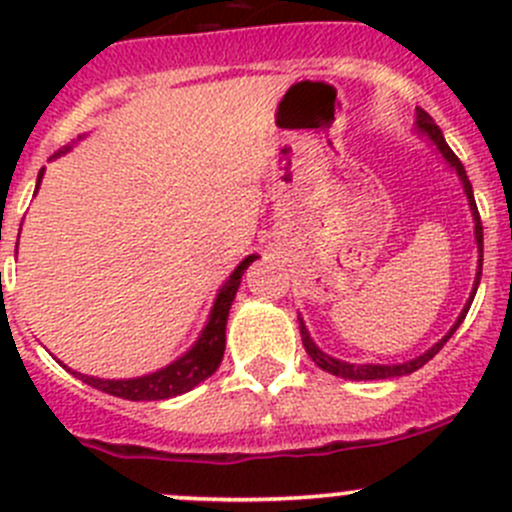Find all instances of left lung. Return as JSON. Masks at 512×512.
I'll list each match as a JSON object with an SVG mask.
<instances>
[{
  "label": "left lung",
  "instance_id": "obj_1",
  "mask_svg": "<svg viewBox=\"0 0 512 512\" xmlns=\"http://www.w3.org/2000/svg\"><path fill=\"white\" fill-rule=\"evenodd\" d=\"M416 123H418V128H421V131L426 133V136L431 138L433 143H436V146H438V151L443 153V158H446L448 163H451V168H456L458 178H461V183H463V190H466V195H468V205H471V210H473V220H476V242H478V252H480V260H478V275H476V287H473V294H471V299H468L466 309H463V312H461V317H458V322L453 324V329H451V332H448L446 337L441 339V342H438V344H433V347L428 349L426 354L416 356V359H411V361H404V364H391V366H384V364H347V361H339V359H334V356L324 354L322 349H319L317 344H314L312 339H309L307 329H304V324H302V327H299V329H302V344H304V349H307V354L312 356V361H314V364H317L319 369L329 371V374H334V376H342V379H352V381L391 379V376H404V374H411V371L421 369V366L426 364V361H431L433 356H436L438 352H441V349H443V344H446L448 339H451V334L456 332L458 327H461V322H463V319H466L468 309H471V302H473V297H476V289H478V282H480V270H483V225H480V215H478V208H476V200H473V188H471V180H468L466 170H463L461 160H458L456 153H453L451 148H448V143L443 141V133H441V128H438L436 123H433V118L428 116V113L423 111V108H418V111H416Z\"/></svg>",
  "mask_w": 512,
  "mask_h": 512
}]
</instances>
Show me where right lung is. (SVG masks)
<instances>
[{
  "instance_id": "right-lung-1",
  "label": "right lung",
  "mask_w": 512,
  "mask_h": 512,
  "mask_svg": "<svg viewBox=\"0 0 512 512\" xmlns=\"http://www.w3.org/2000/svg\"><path fill=\"white\" fill-rule=\"evenodd\" d=\"M44 173V170H41ZM39 173V183H41ZM39 188V185H36ZM255 260V255L245 257L240 262L235 272L230 275V280L225 282L220 289L218 299H215V307L210 312L208 324H205L203 334L195 342V347L188 354L180 356L178 361L168 364L165 369L156 371V374L138 376V379H123V381H111V379H94V376L74 374L79 376L84 384L94 386L98 391H106V394L118 396V399L128 401H160V399H173V396L185 394L193 386H198L200 381H205L208 376L215 374V369L220 366L225 354V324L227 314H230V304L235 299L237 287H240L242 275L250 267V262Z\"/></svg>"
}]
</instances>
